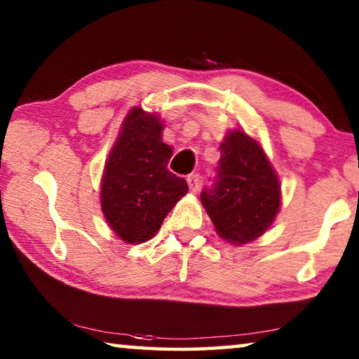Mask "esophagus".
Segmentation results:
<instances>
[{"instance_id":"34e87169","label":"esophagus","mask_w":359,"mask_h":359,"mask_svg":"<svg viewBox=\"0 0 359 359\" xmlns=\"http://www.w3.org/2000/svg\"><path fill=\"white\" fill-rule=\"evenodd\" d=\"M188 187H190L191 193H198L199 188H201V179H199V174H191L187 177Z\"/></svg>"}]
</instances>
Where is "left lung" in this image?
I'll return each mask as SVG.
<instances>
[{"instance_id":"obj_1","label":"left lung","mask_w":359,"mask_h":359,"mask_svg":"<svg viewBox=\"0 0 359 359\" xmlns=\"http://www.w3.org/2000/svg\"><path fill=\"white\" fill-rule=\"evenodd\" d=\"M220 154L215 177L201 191V203L223 239L247 244L274 222L280 185L263 149L245 133H229Z\"/></svg>"}]
</instances>
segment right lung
<instances>
[{
    "mask_svg": "<svg viewBox=\"0 0 359 359\" xmlns=\"http://www.w3.org/2000/svg\"><path fill=\"white\" fill-rule=\"evenodd\" d=\"M161 130L156 115L133 109L106 163L102 214L115 234L128 244L154 238L188 191L187 180L168 169L172 149L161 141Z\"/></svg>",
    "mask_w": 359,
    "mask_h": 359,
    "instance_id": "right-lung-1",
    "label": "right lung"
}]
</instances>
